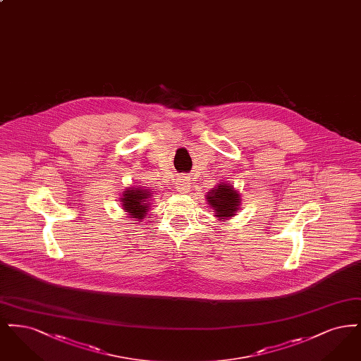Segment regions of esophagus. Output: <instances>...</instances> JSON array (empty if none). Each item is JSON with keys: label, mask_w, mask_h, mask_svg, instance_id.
<instances>
[{"label": "esophagus", "mask_w": 361, "mask_h": 361, "mask_svg": "<svg viewBox=\"0 0 361 361\" xmlns=\"http://www.w3.org/2000/svg\"><path fill=\"white\" fill-rule=\"evenodd\" d=\"M176 184H177V189L180 190V192H183V193H185V192H188L189 184V180L187 178V177H178L177 178V181H176Z\"/></svg>", "instance_id": "obj_1"}]
</instances>
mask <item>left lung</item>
I'll return each instance as SVG.
<instances>
[{
	"label": "left lung",
	"mask_w": 361,
	"mask_h": 361,
	"mask_svg": "<svg viewBox=\"0 0 361 361\" xmlns=\"http://www.w3.org/2000/svg\"><path fill=\"white\" fill-rule=\"evenodd\" d=\"M208 204L215 209V216L219 219H228L235 215L240 208V193L230 184H218L207 195Z\"/></svg>",
	"instance_id": "8db88e82"
}]
</instances>
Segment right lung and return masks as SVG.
Listing matches in <instances>:
<instances>
[{
	"label": "right lung",
	"mask_w": 361,
	"mask_h": 361,
	"mask_svg": "<svg viewBox=\"0 0 361 361\" xmlns=\"http://www.w3.org/2000/svg\"><path fill=\"white\" fill-rule=\"evenodd\" d=\"M152 192L143 188H128L124 190L121 197L123 209L128 212L131 218L137 221L143 219L150 208Z\"/></svg>",
	"instance_id": "add662e5"
}]
</instances>
